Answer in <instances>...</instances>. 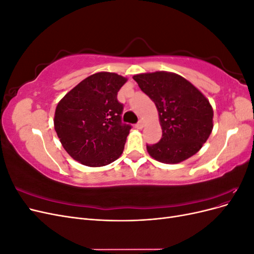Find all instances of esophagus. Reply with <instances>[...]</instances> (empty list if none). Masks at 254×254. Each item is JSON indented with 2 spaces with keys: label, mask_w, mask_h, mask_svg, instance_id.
I'll use <instances>...</instances> for the list:
<instances>
[{
  "label": "esophagus",
  "mask_w": 254,
  "mask_h": 254,
  "mask_svg": "<svg viewBox=\"0 0 254 254\" xmlns=\"http://www.w3.org/2000/svg\"><path fill=\"white\" fill-rule=\"evenodd\" d=\"M135 126H136V128L142 129V128L144 127V121H143V120H140V121H139V123H137V124H136Z\"/></svg>",
  "instance_id": "1"
}]
</instances>
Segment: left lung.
I'll return each instance as SVG.
<instances>
[{"label": "left lung", "instance_id": "8db88e82", "mask_svg": "<svg viewBox=\"0 0 254 254\" xmlns=\"http://www.w3.org/2000/svg\"><path fill=\"white\" fill-rule=\"evenodd\" d=\"M133 79L155 103L162 127L161 140L146 145L150 157L176 164L200 150L213 129V108L201 92L171 72L137 74Z\"/></svg>", "mask_w": 254, "mask_h": 254}]
</instances>
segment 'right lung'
Listing matches in <instances>:
<instances>
[{"mask_svg": "<svg viewBox=\"0 0 254 254\" xmlns=\"http://www.w3.org/2000/svg\"><path fill=\"white\" fill-rule=\"evenodd\" d=\"M127 78L99 72L80 81L56 107L54 127L64 148L79 163H112L124 150L131 126L122 123L118 92Z\"/></svg>", "mask_w": 254, "mask_h": 254, "instance_id": "1", "label": "right lung"}]
</instances>
